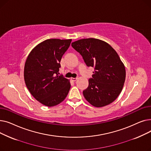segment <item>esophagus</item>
Here are the masks:
<instances>
[{
	"label": "esophagus",
	"mask_w": 151,
	"mask_h": 151,
	"mask_svg": "<svg viewBox=\"0 0 151 151\" xmlns=\"http://www.w3.org/2000/svg\"><path fill=\"white\" fill-rule=\"evenodd\" d=\"M78 80V78H71V80L72 81H76Z\"/></svg>",
	"instance_id": "1"
}]
</instances>
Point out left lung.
Returning <instances> with one entry per match:
<instances>
[{"instance_id":"1","label":"left lung","mask_w":151,"mask_h":151,"mask_svg":"<svg viewBox=\"0 0 151 151\" xmlns=\"http://www.w3.org/2000/svg\"><path fill=\"white\" fill-rule=\"evenodd\" d=\"M87 66L94 68L92 78L83 93L95 107L113 102L121 93L125 80V68L116 51L106 42L97 38L81 39L71 43Z\"/></svg>"}]
</instances>
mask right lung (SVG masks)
<instances>
[{
    "mask_svg": "<svg viewBox=\"0 0 151 151\" xmlns=\"http://www.w3.org/2000/svg\"><path fill=\"white\" fill-rule=\"evenodd\" d=\"M71 42V39H47L27 56L24 70L25 83L32 96L43 105H58L68 93L70 81L59 75V71L62 55Z\"/></svg>",
    "mask_w": 151,
    "mask_h": 151,
    "instance_id": "1",
    "label": "right lung"
}]
</instances>
